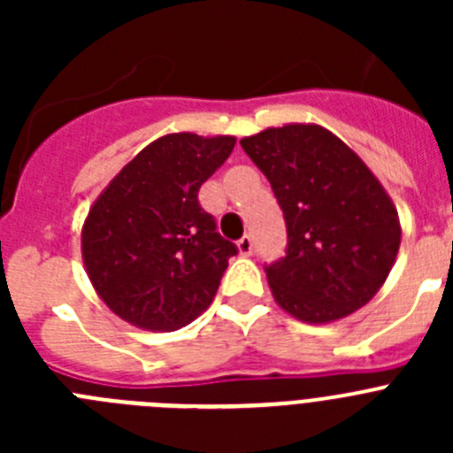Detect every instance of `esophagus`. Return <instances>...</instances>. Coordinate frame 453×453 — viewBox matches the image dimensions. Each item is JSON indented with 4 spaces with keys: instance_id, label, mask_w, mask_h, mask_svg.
Instances as JSON below:
<instances>
[{
    "instance_id": "34e87169",
    "label": "esophagus",
    "mask_w": 453,
    "mask_h": 453,
    "mask_svg": "<svg viewBox=\"0 0 453 453\" xmlns=\"http://www.w3.org/2000/svg\"><path fill=\"white\" fill-rule=\"evenodd\" d=\"M238 250L242 256H250L251 251H254V240H251L250 234H245L238 240Z\"/></svg>"
}]
</instances>
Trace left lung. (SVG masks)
I'll use <instances>...</instances> for the list:
<instances>
[{
  "label": "left lung",
  "mask_w": 453,
  "mask_h": 453,
  "mask_svg": "<svg viewBox=\"0 0 453 453\" xmlns=\"http://www.w3.org/2000/svg\"><path fill=\"white\" fill-rule=\"evenodd\" d=\"M240 147L265 174L286 219V256L263 265L279 306L313 324L365 306L402 240L397 211L365 163L315 124L261 131Z\"/></svg>",
  "instance_id": "left-lung-1"
}]
</instances>
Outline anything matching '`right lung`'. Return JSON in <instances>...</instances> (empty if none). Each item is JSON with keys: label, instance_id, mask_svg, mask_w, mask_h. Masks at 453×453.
I'll use <instances>...</instances> for the list:
<instances>
[{"label": "right lung", "instance_id": "obj_1", "mask_svg": "<svg viewBox=\"0 0 453 453\" xmlns=\"http://www.w3.org/2000/svg\"><path fill=\"white\" fill-rule=\"evenodd\" d=\"M235 138L172 134L154 140L99 195L83 224L88 276L108 308L151 331L206 311L238 247L199 203Z\"/></svg>", "mask_w": 453, "mask_h": 453}]
</instances>
